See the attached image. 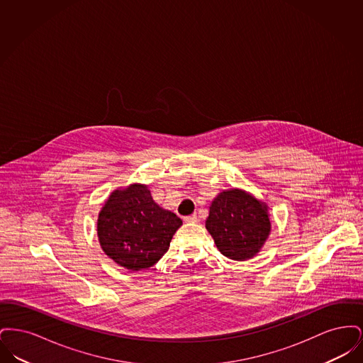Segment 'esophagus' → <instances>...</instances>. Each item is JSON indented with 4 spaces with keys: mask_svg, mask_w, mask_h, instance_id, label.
<instances>
[{
    "mask_svg": "<svg viewBox=\"0 0 363 363\" xmlns=\"http://www.w3.org/2000/svg\"><path fill=\"white\" fill-rule=\"evenodd\" d=\"M184 220H185L186 223H197V222H199V216L194 213V215H190V216L184 218Z\"/></svg>",
    "mask_w": 363,
    "mask_h": 363,
    "instance_id": "1",
    "label": "esophagus"
}]
</instances>
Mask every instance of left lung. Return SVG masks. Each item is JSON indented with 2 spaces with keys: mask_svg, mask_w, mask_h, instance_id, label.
Wrapping results in <instances>:
<instances>
[{
  "mask_svg": "<svg viewBox=\"0 0 363 363\" xmlns=\"http://www.w3.org/2000/svg\"><path fill=\"white\" fill-rule=\"evenodd\" d=\"M206 227L220 253L237 261L259 253L271 233L267 206L240 189L222 191L212 201Z\"/></svg>",
  "mask_w": 363,
  "mask_h": 363,
  "instance_id": "left-lung-1",
  "label": "left lung"
}]
</instances>
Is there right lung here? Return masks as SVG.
Returning <instances> with one entry per match:
<instances>
[{"label": "right lung", "mask_w": 363, "mask_h": 363, "mask_svg": "<svg viewBox=\"0 0 363 363\" xmlns=\"http://www.w3.org/2000/svg\"><path fill=\"white\" fill-rule=\"evenodd\" d=\"M182 220L159 207L144 185L116 190L98 218V237L104 253L130 271L155 265L169 250Z\"/></svg>", "instance_id": "1"}]
</instances>
